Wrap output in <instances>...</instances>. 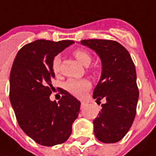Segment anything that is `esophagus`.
I'll return each instance as SVG.
<instances>
[{"label":"esophagus","instance_id":"34e87169","mask_svg":"<svg viewBox=\"0 0 156 156\" xmlns=\"http://www.w3.org/2000/svg\"><path fill=\"white\" fill-rule=\"evenodd\" d=\"M84 106H85V103L81 101V108H83V107H84Z\"/></svg>","mask_w":156,"mask_h":156}]
</instances>
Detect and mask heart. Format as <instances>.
<instances>
[{
    "instance_id": "obj_1",
    "label": "heart",
    "mask_w": 156,
    "mask_h": 156,
    "mask_svg": "<svg viewBox=\"0 0 156 156\" xmlns=\"http://www.w3.org/2000/svg\"><path fill=\"white\" fill-rule=\"evenodd\" d=\"M74 55L85 67L89 66L90 63L92 62L91 55L84 49L75 50L74 52ZM60 67H61L60 57H55L52 62V69H53V72L56 75L60 74V70H61ZM64 87L66 88V90L71 94L75 95L76 97H81L91 87V83L88 80H86V79H81V80L69 79L66 81Z\"/></svg>"
}]
</instances>
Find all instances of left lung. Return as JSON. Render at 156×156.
Here are the masks:
<instances>
[{
  "label": "left lung",
  "mask_w": 156,
  "mask_h": 156,
  "mask_svg": "<svg viewBox=\"0 0 156 156\" xmlns=\"http://www.w3.org/2000/svg\"><path fill=\"white\" fill-rule=\"evenodd\" d=\"M81 45L93 49L101 61V75L94 88L96 101L106 100L93 121L95 137L104 143L121 141L136 115L139 91L135 64L128 50L111 40H83Z\"/></svg>",
  "instance_id": "left-lung-1"
}]
</instances>
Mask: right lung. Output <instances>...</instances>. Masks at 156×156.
<instances>
[{"label":"right lung","mask_w":156,"mask_h":156,"mask_svg":"<svg viewBox=\"0 0 156 156\" xmlns=\"http://www.w3.org/2000/svg\"><path fill=\"white\" fill-rule=\"evenodd\" d=\"M73 43L69 40L34 41L19 50L11 69L9 98L17 122L27 136L42 146L67 141L79 115L81 102L62 88L58 102L49 99L55 78L53 60Z\"/></svg>","instance_id":"obj_1"}]
</instances>
